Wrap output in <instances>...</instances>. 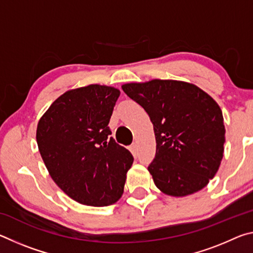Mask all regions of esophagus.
<instances>
[{
	"label": "esophagus",
	"instance_id": "34e87169",
	"mask_svg": "<svg viewBox=\"0 0 253 253\" xmlns=\"http://www.w3.org/2000/svg\"><path fill=\"white\" fill-rule=\"evenodd\" d=\"M130 151H131L132 154H134V155H136V154L138 153V146H137L136 143H132L130 145Z\"/></svg>",
	"mask_w": 253,
	"mask_h": 253
}]
</instances>
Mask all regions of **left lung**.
Wrapping results in <instances>:
<instances>
[{"label": "left lung", "instance_id": "obj_1", "mask_svg": "<svg viewBox=\"0 0 253 253\" xmlns=\"http://www.w3.org/2000/svg\"><path fill=\"white\" fill-rule=\"evenodd\" d=\"M122 88L153 123L156 154L148 170L155 185L172 196L207 186L220 168L225 142L223 116L213 98L177 80L155 79Z\"/></svg>", "mask_w": 253, "mask_h": 253}]
</instances>
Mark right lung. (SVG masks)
Listing matches in <instances>:
<instances>
[{
  "mask_svg": "<svg viewBox=\"0 0 253 253\" xmlns=\"http://www.w3.org/2000/svg\"><path fill=\"white\" fill-rule=\"evenodd\" d=\"M118 89L89 84L60 96L41 117L37 142L55 184L81 204L106 207L121 199L134 157L110 137Z\"/></svg>",
  "mask_w": 253,
  "mask_h": 253,
  "instance_id": "obj_1",
  "label": "right lung"
}]
</instances>
